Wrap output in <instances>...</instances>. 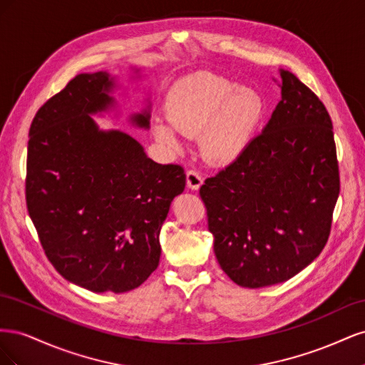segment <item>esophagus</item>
I'll list each match as a JSON object with an SVG mask.
<instances>
[{
	"label": "esophagus",
	"mask_w": 365,
	"mask_h": 365,
	"mask_svg": "<svg viewBox=\"0 0 365 365\" xmlns=\"http://www.w3.org/2000/svg\"><path fill=\"white\" fill-rule=\"evenodd\" d=\"M185 181H187V187H189V189L197 190L202 184V176L200 175V172L190 169L185 173Z\"/></svg>",
	"instance_id": "obj_1"
}]
</instances>
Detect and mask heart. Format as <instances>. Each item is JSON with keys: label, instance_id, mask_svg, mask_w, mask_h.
<instances>
[{"label": "heart", "instance_id": "1", "mask_svg": "<svg viewBox=\"0 0 365 365\" xmlns=\"http://www.w3.org/2000/svg\"><path fill=\"white\" fill-rule=\"evenodd\" d=\"M167 118H157L153 134L178 146L180 132L200 137L202 157L213 164L235 161L257 128L263 101L251 88L213 73H196L176 82L165 97Z\"/></svg>", "mask_w": 365, "mask_h": 365}]
</instances>
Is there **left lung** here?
<instances>
[{
    "instance_id": "1",
    "label": "left lung",
    "mask_w": 365,
    "mask_h": 365,
    "mask_svg": "<svg viewBox=\"0 0 365 365\" xmlns=\"http://www.w3.org/2000/svg\"><path fill=\"white\" fill-rule=\"evenodd\" d=\"M280 77L268 125L200 190L216 259L244 288L289 280L318 257L339 195L326 106L291 71Z\"/></svg>"
}]
</instances>
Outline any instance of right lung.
<instances>
[{"mask_svg": "<svg viewBox=\"0 0 365 365\" xmlns=\"http://www.w3.org/2000/svg\"><path fill=\"white\" fill-rule=\"evenodd\" d=\"M106 73L77 74L50 97L29 130L26 202L56 271L93 292L138 288L160 263V230L185 187L180 164H158L90 114L113 105ZM149 126V113L134 115Z\"/></svg>", "mask_w": 365, "mask_h": 365, "instance_id": "1", "label": "right lung"}]
</instances>
